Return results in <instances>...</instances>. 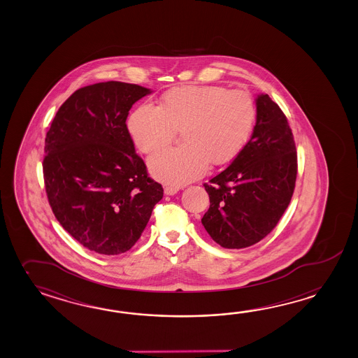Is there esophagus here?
<instances>
[{
	"mask_svg": "<svg viewBox=\"0 0 358 358\" xmlns=\"http://www.w3.org/2000/svg\"><path fill=\"white\" fill-rule=\"evenodd\" d=\"M178 191H180V189L178 187H173V186H166L164 187V194L166 195H175Z\"/></svg>",
	"mask_w": 358,
	"mask_h": 358,
	"instance_id": "34e87169",
	"label": "esophagus"
}]
</instances>
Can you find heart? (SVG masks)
Here are the masks:
<instances>
[{"instance_id":"1","label":"heart","mask_w":358,"mask_h":358,"mask_svg":"<svg viewBox=\"0 0 358 358\" xmlns=\"http://www.w3.org/2000/svg\"><path fill=\"white\" fill-rule=\"evenodd\" d=\"M255 105L245 91L218 86H182L166 92L159 106L143 103L131 114L128 128L143 154L167 148L181 129L183 145L149 159L151 175L181 186L204 175L208 163L222 166L247 143Z\"/></svg>"}]
</instances>
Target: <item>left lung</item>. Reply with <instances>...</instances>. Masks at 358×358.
Masks as SVG:
<instances>
[{"mask_svg": "<svg viewBox=\"0 0 358 358\" xmlns=\"http://www.w3.org/2000/svg\"><path fill=\"white\" fill-rule=\"evenodd\" d=\"M250 140L229 167L204 187L210 206L201 223L227 249L255 245L275 229L289 206L296 180L294 136L270 96L255 99Z\"/></svg>", "mask_w": 358, "mask_h": 358, "instance_id": "8db88e82", "label": "left lung"}]
</instances>
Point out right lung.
Returning <instances> with one entry per match:
<instances>
[{"label":"right lung","mask_w":358,"mask_h":358,"mask_svg":"<svg viewBox=\"0 0 358 358\" xmlns=\"http://www.w3.org/2000/svg\"><path fill=\"white\" fill-rule=\"evenodd\" d=\"M150 92L117 80L80 88L59 108L46 135L50 207L64 230L99 255L134 247L163 198L126 124L132 105Z\"/></svg>","instance_id":"obj_1"}]
</instances>
